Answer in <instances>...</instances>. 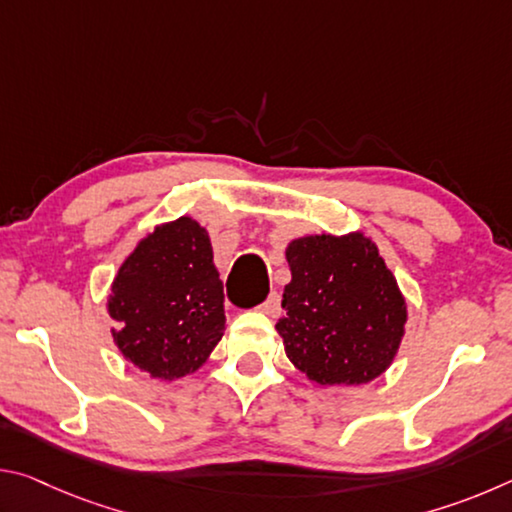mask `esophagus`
Here are the masks:
<instances>
[{"mask_svg":"<svg viewBox=\"0 0 512 512\" xmlns=\"http://www.w3.org/2000/svg\"><path fill=\"white\" fill-rule=\"evenodd\" d=\"M259 309L264 311V314H268V316H277L280 314V293H271V296H268L262 305H259Z\"/></svg>","mask_w":512,"mask_h":512,"instance_id":"obj_1","label":"esophagus"}]
</instances>
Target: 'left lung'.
I'll return each mask as SVG.
<instances>
[{"instance_id": "left-lung-1", "label": "left lung", "mask_w": 512, "mask_h": 512, "mask_svg": "<svg viewBox=\"0 0 512 512\" xmlns=\"http://www.w3.org/2000/svg\"><path fill=\"white\" fill-rule=\"evenodd\" d=\"M287 262L275 329L293 366L323 386L379 377L400 348L406 305L377 246L363 235L302 237Z\"/></svg>"}]
</instances>
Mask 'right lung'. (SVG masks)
<instances>
[{
    "label": "right lung",
    "instance_id": "add662e5",
    "mask_svg": "<svg viewBox=\"0 0 512 512\" xmlns=\"http://www.w3.org/2000/svg\"><path fill=\"white\" fill-rule=\"evenodd\" d=\"M108 311L117 348L151 377L201 368L225 329L223 282L201 225L180 216L142 239L112 282Z\"/></svg>",
    "mask_w": 512,
    "mask_h": 512
}]
</instances>
